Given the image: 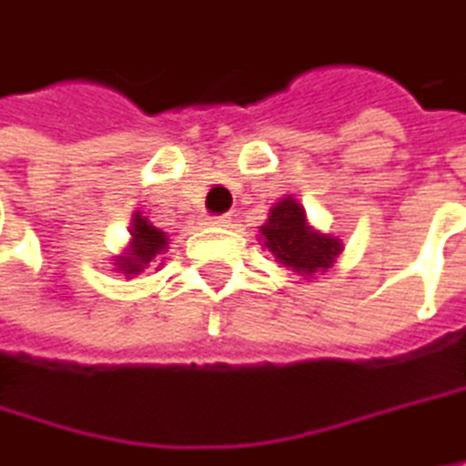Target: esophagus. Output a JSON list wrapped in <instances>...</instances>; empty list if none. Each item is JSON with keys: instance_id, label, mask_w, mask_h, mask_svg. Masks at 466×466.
I'll return each instance as SVG.
<instances>
[{"instance_id": "esophagus-1", "label": "esophagus", "mask_w": 466, "mask_h": 466, "mask_svg": "<svg viewBox=\"0 0 466 466\" xmlns=\"http://www.w3.org/2000/svg\"><path fill=\"white\" fill-rule=\"evenodd\" d=\"M208 224L210 227H227L229 224V216H208Z\"/></svg>"}]
</instances>
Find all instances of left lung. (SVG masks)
<instances>
[{
  "instance_id": "left-lung-1",
  "label": "left lung",
  "mask_w": 466,
  "mask_h": 466,
  "mask_svg": "<svg viewBox=\"0 0 466 466\" xmlns=\"http://www.w3.org/2000/svg\"><path fill=\"white\" fill-rule=\"evenodd\" d=\"M261 234H264V245L272 250L277 261L299 275L328 269L333 258L341 253L339 239L312 232L307 227L304 208L290 197H285L272 208V216L261 227Z\"/></svg>"
}]
</instances>
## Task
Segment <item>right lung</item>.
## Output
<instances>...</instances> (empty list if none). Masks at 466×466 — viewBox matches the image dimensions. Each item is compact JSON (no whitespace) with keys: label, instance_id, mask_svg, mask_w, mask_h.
<instances>
[{"label":"right lung","instance_id":"obj_1","mask_svg":"<svg viewBox=\"0 0 466 466\" xmlns=\"http://www.w3.org/2000/svg\"><path fill=\"white\" fill-rule=\"evenodd\" d=\"M130 234H133V250H130L125 258H119V264H116V267H119L125 275H138L144 267H148V261H151L157 253H162V250H165V245H167V234L159 232L157 227H151L141 213H136Z\"/></svg>","mask_w":466,"mask_h":466}]
</instances>
